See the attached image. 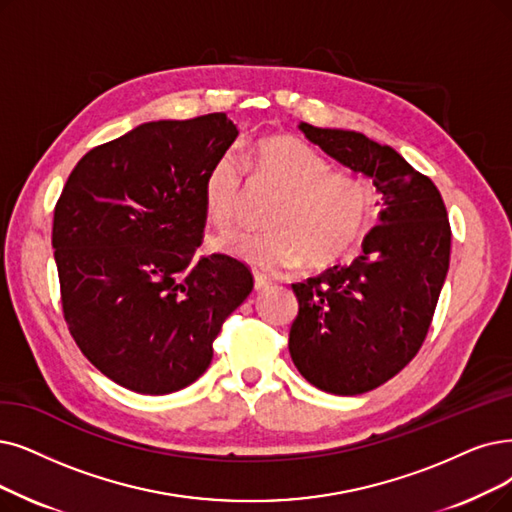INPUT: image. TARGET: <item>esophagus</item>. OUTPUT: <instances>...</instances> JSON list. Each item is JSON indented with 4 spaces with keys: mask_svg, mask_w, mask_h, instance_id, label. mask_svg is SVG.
Masks as SVG:
<instances>
[{
    "mask_svg": "<svg viewBox=\"0 0 512 512\" xmlns=\"http://www.w3.org/2000/svg\"><path fill=\"white\" fill-rule=\"evenodd\" d=\"M271 285H273V281H271L267 275H262V273H254V288H256V292L267 290V288H271Z\"/></svg>",
    "mask_w": 512,
    "mask_h": 512,
    "instance_id": "obj_1",
    "label": "esophagus"
}]
</instances>
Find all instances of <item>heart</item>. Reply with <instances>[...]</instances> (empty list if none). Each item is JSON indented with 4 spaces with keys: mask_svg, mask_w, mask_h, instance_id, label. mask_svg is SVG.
Returning a JSON list of instances; mask_svg holds the SVG:
<instances>
[{
    "mask_svg": "<svg viewBox=\"0 0 512 512\" xmlns=\"http://www.w3.org/2000/svg\"><path fill=\"white\" fill-rule=\"evenodd\" d=\"M258 180L271 182L283 197L269 216L273 231L235 229L214 239L212 248L254 269L281 273L327 264L349 252L367 227L372 187L353 172H330V163L302 140L273 136L258 140L243 157ZM243 193V170L233 149L224 151L203 178V208L216 227H227Z\"/></svg>",
    "mask_w": 512,
    "mask_h": 512,
    "instance_id": "heart-1",
    "label": "heart"
}]
</instances>
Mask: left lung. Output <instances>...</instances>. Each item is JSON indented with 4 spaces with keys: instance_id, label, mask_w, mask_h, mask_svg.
<instances>
[{
    "instance_id": "left-lung-1",
    "label": "left lung",
    "mask_w": 512,
    "mask_h": 512,
    "mask_svg": "<svg viewBox=\"0 0 512 512\" xmlns=\"http://www.w3.org/2000/svg\"><path fill=\"white\" fill-rule=\"evenodd\" d=\"M300 132L353 174L374 182L378 227L346 267L292 283L298 317L290 355L313 386L334 395L374 391L410 363L431 327L449 269L452 231L441 193L393 147L353 130Z\"/></svg>"
}]
</instances>
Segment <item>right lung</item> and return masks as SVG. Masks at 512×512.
<instances>
[{"mask_svg":"<svg viewBox=\"0 0 512 512\" xmlns=\"http://www.w3.org/2000/svg\"><path fill=\"white\" fill-rule=\"evenodd\" d=\"M237 134L224 113L140 124L81 157L54 208L69 332L94 367L134 393L195 382L224 319L254 288L231 256L191 267L206 227L203 178Z\"/></svg>","mask_w":512,"mask_h":512,"instance_id":"right-lung-1","label":"right lung"}]
</instances>
